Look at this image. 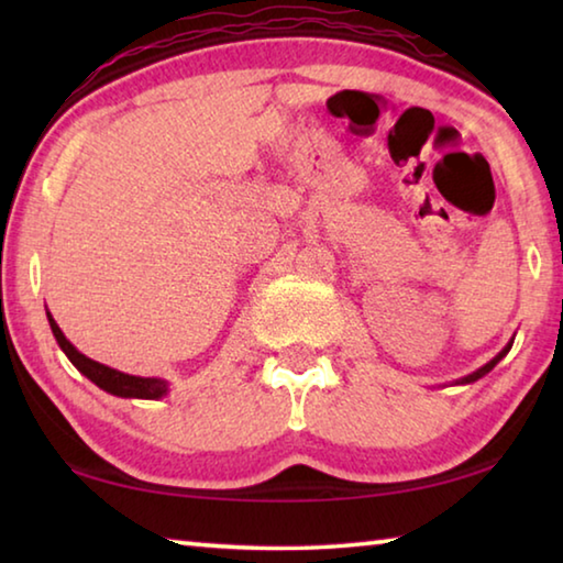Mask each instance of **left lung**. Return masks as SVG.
<instances>
[{
  "instance_id": "1",
  "label": "left lung",
  "mask_w": 563,
  "mask_h": 563,
  "mask_svg": "<svg viewBox=\"0 0 563 563\" xmlns=\"http://www.w3.org/2000/svg\"><path fill=\"white\" fill-rule=\"evenodd\" d=\"M511 350V342H509V345L507 347H504L501 352H499V355L497 357H494L492 362H487V365H484V367H479V369H476V373H472V375H466L464 379H462V383H474V379H479V377H484V375H487L489 373V369H494V365H497V362L504 357V355H507V352Z\"/></svg>"
}]
</instances>
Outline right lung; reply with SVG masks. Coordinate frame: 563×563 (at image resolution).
Masks as SVG:
<instances>
[{
	"mask_svg": "<svg viewBox=\"0 0 563 563\" xmlns=\"http://www.w3.org/2000/svg\"><path fill=\"white\" fill-rule=\"evenodd\" d=\"M49 325L56 342H59V347L64 350V355L71 360V365L79 369L81 375H87L93 385H99L101 389H107V393L117 395V397H139V399H158L166 395V383L164 379H156V377H133V375H123L119 369H111L107 365H101V362L91 360L87 355H81L79 350H76L69 340L64 338V332L56 325L54 318L49 316Z\"/></svg>",
	"mask_w": 563,
	"mask_h": 563,
	"instance_id": "add662e5",
	"label": "right lung"
}]
</instances>
